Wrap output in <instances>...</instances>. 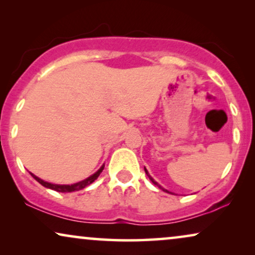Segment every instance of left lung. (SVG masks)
<instances>
[{"mask_svg":"<svg viewBox=\"0 0 255 255\" xmlns=\"http://www.w3.org/2000/svg\"><path fill=\"white\" fill-rule=\"evenodd\" d=\"M145 170H146V169H145Z\"/></svg>","mask_w":255,"mask_h":255,"instance_id":"obj_1","label":"left lung"}]
</instances>
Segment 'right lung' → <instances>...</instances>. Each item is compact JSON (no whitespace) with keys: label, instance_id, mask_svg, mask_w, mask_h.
<instances>
[{"label":"right lung","instance_id":"1","mask_svg":"<svg viewBox=\"0 0 255 255\" xmlns=\"http://www.w3.org/2000/svg\"><path fill=\"white\" fill-rule=\"evenodd\" d=\"M100 170L97 173L94 174V175L89 176L88 179L81 181V182L79 183H75V184H72V186H58V184H52V183H48V182H45V181L38 179L37 176H34V179H36L38 182H39L41 186L46 187V188H50V189H53L55 191H59V193H72V191H78V190H81V189H85L86 187H88L90 183H93L94 181H95L97 177L100 175Z\"/></svg>","mask_w":255,"mask_h":255}]
</instances>
